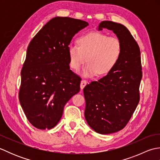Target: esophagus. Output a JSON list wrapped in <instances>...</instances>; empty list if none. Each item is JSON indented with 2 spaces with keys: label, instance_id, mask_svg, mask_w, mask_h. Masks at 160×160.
<instances>
[{
  "label": "esophagus",
  "instance_id": "34e87169",
  "mask_svg": "<svg viewBox=\"0 0 160 160\" xmlns=\"http://www.w3.org/2000/svg\"><path fill=\"white\" fill-rule=\"evenodd\" d=\"M87 83V82L86 80H84V79L82 80V81H81V83H80V88H81V89H84V87L86 86Z\"/></svg>",
  "mask_w": 160,
  "mask_h": 160
}]
</instances>
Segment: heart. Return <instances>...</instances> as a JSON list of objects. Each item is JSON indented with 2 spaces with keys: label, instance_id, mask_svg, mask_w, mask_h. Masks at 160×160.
<instances>
[{
  "label": "heart",
  "instance_id": "heart-1",
  "mask_svg": "<svg viewBox=\"0 0 160 160\" xmlns=\"http://www.w3.org/2000/svg\"><path fill=\"white\" fill-rule=\"evenodd\" d=\"M78 42V45L68 47L69 64L73 69L78 70L87 60L88 63L83 69V74L87 76L108 73L117 64L122 52L120 39L100 32L81 36Z\"/></svg>",
  "mask_w": 160,
  "mask_h": 160
}]
</instances>
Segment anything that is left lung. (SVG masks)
Returning a JSON list of instances; mask_svg holds the SVG:
<instances>
[{"label": "left lung", "mask_w": 160, "mask_h": 160, "mask_svg": "<svg viewBox=\"0 0 160 160\" xmlns=\"http://www.w3.org/2000/svg\"><path fill=\"white\" fill-rule=\"evenodd\" d=\"M103 29L116 34L122 52L113 69L84 88V116L95 131L109 134L124 128L133 114L140 101L142 71L140 47L128 29L108 20L100 23L98 30Z\"/></svg>", "instance_id": "obj_1"}]
</instances>
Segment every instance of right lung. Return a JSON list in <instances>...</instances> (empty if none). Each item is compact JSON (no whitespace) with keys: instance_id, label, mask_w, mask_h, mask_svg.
Segmentation results:
<instances>
[{"instance_id":"right-lung-1","label":"right lung","mask_w":160,"mask_h":160,"mask_svg":"<svg viewBox=\"0 0 160 160\" xmlns=\"http://www.w3.org/2000/svg\"><path fill=\"white\" fill-rule=\"evenodd\" d=\"M84 20L56 17L33 37L21 70L19 101L33 127L45 130L60 121L64 105L80 91L81 78L70 69L68 47Z\"/></svg>"}]
</instances>
